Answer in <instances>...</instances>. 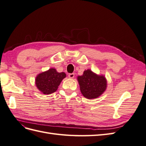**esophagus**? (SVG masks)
Listing matches in <instances>:
<instances>
[{
	"label": "esophagus",
	"instance_id": "1",
	"mask_svg": "<svg viewBox=\"0 0 146 146\" xmlns=\"http://www.w3.org/2000/svg\"><path fill=\"white\" fill-rule=\"evenodd\" d=\"M74 73H72V74H69V75H68V77L70 78H73L74 77Z\"/></svg>",
	"mask_w": 146,
	"mask_h": 146
}]
</instances>
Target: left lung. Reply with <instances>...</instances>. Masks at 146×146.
<instances>
[{"mask_svg": "<svg viewBox=\"0 0 146 146\" xmlns=\"http://www.w3.org/2000/svg\"><path fill=\"white\" fill-rule=\"evenodd\" d=\"M82 95L88 99H96L107 90V80L104 75H98L91 69L84 70L82 76L77 77Z\"/></svg>", "mask_w": 146, "mask_h": 146, "instance_id": "obj_1", "label": "left lung"}]
</instances>
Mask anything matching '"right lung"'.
Listing matches in <instances>:
<instances>
[{"mask_svg": "<svg viewBox=\"0 0 146 146\" xmlns=\"http://www.w3.org/2000/svg\"><path fill=\"white\" fill-rule=\"evenodd\" d=\"M66 77L64 72H58L55 68L37 75L35 85L38 90L44 94H51L55 92L63 79Z\"/></svg>", "mask_w": 146, "mask_h": 146, "instance_id": "obj_1", "label": "right lung"}]
</instances>
